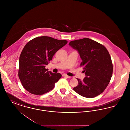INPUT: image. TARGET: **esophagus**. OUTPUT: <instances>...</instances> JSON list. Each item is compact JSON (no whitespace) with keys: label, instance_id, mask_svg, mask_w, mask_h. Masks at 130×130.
Here are the masks:
<instances>
[{"label":"esophagus","instance_id":"1","mask_svg":"<svg viewBox=\"0 0 130 130\" xmlns=\"http://www.w3.org/2000/svg\"><path fill=\"white\" fill-rule=\"evenodd\" d=\"M62 76H63V77H67V78H70V76L67 75V74H63L62 75Z\"/></svg>","mask_w":130,"mask_h":130}]
</instances>
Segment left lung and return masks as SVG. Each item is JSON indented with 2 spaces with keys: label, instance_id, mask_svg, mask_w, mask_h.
<instances>
[{
  "label": "left lung",
  "instance_id": "obj_1",
  "mask_svg": "<svg viewBox=\"0 0 130 130\" xmlns=\"http://www.w3.org/2000/svg\"><path fill=\"white\" fill-rule=\"evenodd\" d=\"M70 45L76 50L82 60L80 66L85 77L77 78L78 84L73 89L83 97L93 98L103 93L112 74L110 55L105 47L88 38L71 41Z\"/></svg>",
  "mask_w": 130,
  "mask_h": 130
}]
</instances>
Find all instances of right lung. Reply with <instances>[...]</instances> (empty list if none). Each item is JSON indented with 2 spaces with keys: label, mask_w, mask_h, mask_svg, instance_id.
Instances as JSON below:
<instances>
[{
  "label": "right lung",
  "mask_w": 130,
  "mask_h": 130,
  "mask_svg": "<svg viewBox=\"0 0 130 130\" xmlns=\"http://www.w3.org/2000/svg\"><path fill=\"white\" fill-rule=\"evenodd\" d=\"M67 42L44 36L36 37L25 45L19 57V76L29 93L41 95L54 88L61 74L49 72L45 67L56 52Z\"/></svg>",
  "instance_id": "1"
}]
</instances>
